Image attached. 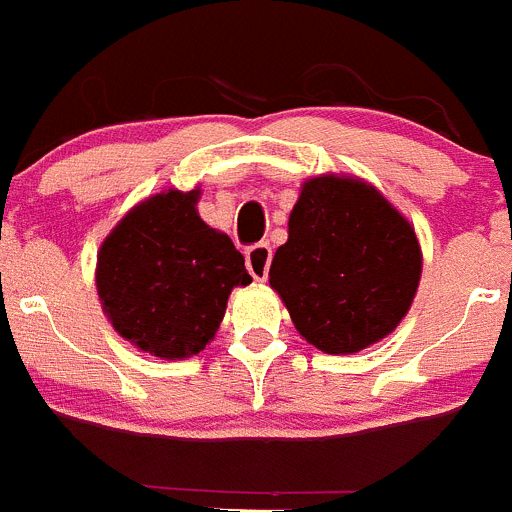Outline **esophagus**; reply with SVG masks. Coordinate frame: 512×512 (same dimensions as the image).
Listing matches in <instances>:
<instances>
[{
  "label": "esophagus",
  "mask_w": 512,
  "mask_h": 512,
  "mask_svg": "<svg viewBox=\"0 0 512 512\" xmlns=\"http://www.w3.org/2000/svg\"><path fill=\"white\" fill-rule=\"evenodd\" d=\"M271 266V246L269 243H256L246 251V269L256 281H264L269 276Z\"/></svg>",
  "instance_id": "esophagus-1"
}]
</instances>
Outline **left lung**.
Segmentation results:
<instances>
[{"mask_svg":"<svg viewBox=\"0 0 512 512\" xmlns=\"http://www.w3.org/2000/svg\"><path fill=\"white\" fill-rule=\"evenodd\" d=\"M420 276L415 226L367 180L324 173L301 183L269 284L306 342L354 354L397 329Z\"/></svg>","mask_w":512,"mask_h":512,"instance_id":"8db88e82","label":"left lung"}]
</instances>
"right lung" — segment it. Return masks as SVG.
<instances>
[{
    "instance_id": "add662e5",
    "label": "right lung",
    "mask_w": 512,
    "mask_h": 512,
    "mask_svg": "<svg viewBox=\"0 0 512 512\" xmlns=\"http://www.w3.org/2000/svg\"><path fill=\"white\" fill-rule=\"evenodd\" d=\"M201 188L148 196L97 251L95 286L115 332L158 359H188L213 342L228 296L251 284L231 238L198 216Z\"/></svg>"
}]
</instances>
